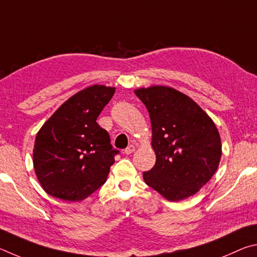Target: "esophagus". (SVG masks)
<instances>
[{"instance_id": "1", "label": "esophagus", "mask_w": 257, "mask_h": 257, "mask_svg": "<svg viewBox=\"0 0 257 257\" xmlns=\"http://www.w3.org/2000/svg\"><path fill=\"white\" fill-rule=\"evenodd\" d=\"M134 150H136V147L131 145V146H128V147L126 148V149L124 150V154H125V155H131L132 152H134Z\"/></svg>"}]
</instances>
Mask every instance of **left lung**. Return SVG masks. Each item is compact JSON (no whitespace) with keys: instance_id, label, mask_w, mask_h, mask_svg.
Wrapping results in <instances>:
<instances>
[{"instance_id":"left-lung-1","label":"left lung","mask_w":257,"mask_h":257,"mask_svg":"<svg viewBox=\"0 0 257 257\" xmlns=\"http://www.w3.org/2000/svg\"><path fill=\"white\" fill-rule=\"evenodd\" d=\"M150 115L154 168L143 173L147 185L168 201L187 199L213 176L221 140L213 120L186 94L154 85L136 90Z\"/></svg>"}]
</instances>
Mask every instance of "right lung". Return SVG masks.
<instances>
[{
  "mask_svg": "<svg viewBox=\"0 0 257 257\" xmlns=\"http://www.w3.org/2000/svg\"><path fill=\"white\" fill-rule=\"evenodd\" d=\"M115 88L94 84L63 103L39 130L34 146V168L47 194L82 201L103 185L114 157L109 134L97 117Z\"/></svg>",
  "mask_w": 257,
  "mask_h": 257,
  "instance_id": "obj_1",
  "label": "right lung"
}]
</instances>
